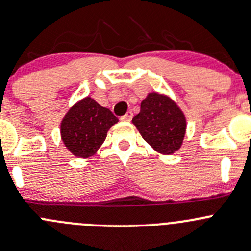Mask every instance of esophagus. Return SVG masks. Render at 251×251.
<instances>
[{
	"instance_id": "obj_1",
	"label": "esophagus",
	"mask_w": 251,
	"mask_h": 251,
	"mask_svg": "<svg viewBox=\"0 0 251 251\" xmlns=\"http://www.w3.org/2000/svg\"><path fill=\"white\" fill-rule=\"evenodd\" d=\"M132 117H133L132 112H127L125 115H124V117H121V120H123V121H131V120H132Z\"/></svg>"
}]
</instances>
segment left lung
I'll return each mask as SVG.
<instances>
[{
  "label": "left lung",
  "mask_w": 251,
  "mask_h": 251,
  "mask_svg": "<svg viewBox=\"0 0 251 251\" xmlns=\"http://www.w3.org/2000/svg\"><path fill=\"white\" fill-rule=\"evenodd\" d=\"M144 141L157 152L171 155L180 149L186 132V119L171 97L150 92L132 119Z\"/></svg>",
  "instance_id": "8db88e82"
}]
</instances>
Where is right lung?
<instances>
[{"mask_svg": "<svg viewBox=\"0 0 251 251\" xmlns=\"http://www.w3.org/2000/svg\"><path fill=\"white\" fill-rule=\"evenodd\" d=\"M119 119L91 97H84L68 109L60 132L65 147L75 156L88 159L103 144L107 132Z\"/></svg>", "mask_w": 251, "mask_h": 251, "instance_id": "right-lung-1", "label": "right lung"}]
</instances>
